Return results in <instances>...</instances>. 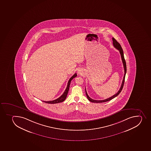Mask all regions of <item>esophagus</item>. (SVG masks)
I'll return each instance as SVG.
<instances>
[{
    "instance_id": "34e87169",
    "label": "esophagus",
    "mask_w": 151,
    "mask_h": 151,
    "mask_svg": "<svg viewBox=\"0 0 151 151\" xmlns=\"http://www.w3.org/2000/svg\"><path fill=\"white\" fill-rule=\"evenodd\" d=\"M79 73H80V71L79 70Z\"/></svg>"
}]
</instances>
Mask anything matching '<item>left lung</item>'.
<instances>
[{
  "label": "left lung",
  "instance_id": "left-lung-1",
  "mask_svg": "<svg viewBox=\"0 0 151 151\" xmlns=\"http://www.w3.org/2000/svg\"><path fill=\"white\" fill-rule=\"evenodd\" d=\"M112 41H113V45H114V47L116 48L117 50L119 51V52L120 53L121 56V59H122V63L123 64L124 68V76L123 79L122 81V84L120 88L119 89V91L118 92H117L116 93L113 95L111 97L109 98L108 99H105V100H93V99H91V98L89 97V96L88 95L87 92H86V97L88 98V100L91 101V102L92 103H103V102H107V101H109L111 100V99H114V98L116 97L119 95V93H120L121 91H122V88H123L124 84V82H125V75L127 72V66L126 63V61H125V58H124V56L123 51L120 45L118 43L116 40L114 38L112 37Z\"/></svg>",
  "mask_w": 151,
  "mask_h": 151
}]
</instances>
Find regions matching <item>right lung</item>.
Instances as JSON below:
<instances>
[{
	"instance_id": "1",
	"label": "right lung",
	"mask_w": 151,
	"mask_h": 151,
	"mask_svg": "<svg viewBox=\"0 0 151 151\" xmlns=\"http://www.w3.org/2000/svg\"><path fill=\"white\" fill-rule=\"evenodd\" d=\"M77 75V74L75 73L70 78L69 81H68V86H67L66 89H65V91L63 92V93L60 97L56 99V100H54L50 101H43V102L48 104H56L59 103H60V102H63V101H64L65 100V99H66L68 92V91H69V86H70L71 81L72 79L76 77Z\"/></svg>"
}]
</instances>
